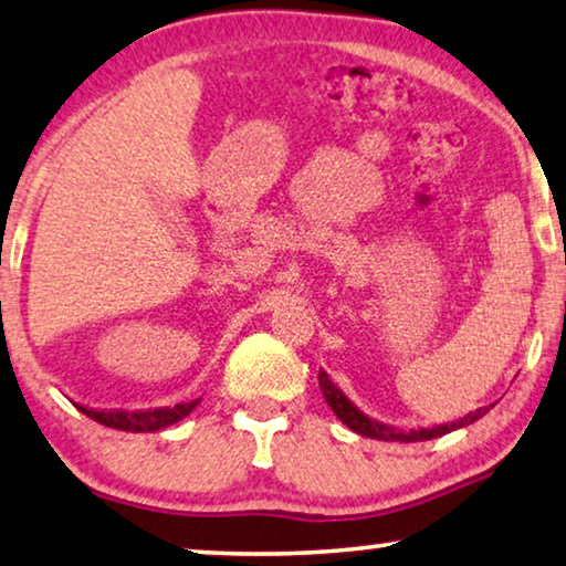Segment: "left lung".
Listing matches in <instances>:
<instances>
[{
	"instance_id": "1",
	"label": "left lung",
	"mask_w": 566,
	"mask_h": 566,
	"mask_svg": "<svg viewBox=\"0 0 566 566\" xmlns=\"http://www.w3.org/2000/svg\"><path fill=\"white\" fill-rule=\"evenodd\" d=\"M319 389H323V396L327 401V407H331L337 419L343 421V424H348L353 432L356 434H364L370 437V440H386V442H424V440H434V437H442V434H450L454 429H462L472 424V421H478L480 417H485L491 407H480L475 411H470L468 417H462L458 421H450V424H434V427H419V429H396L391 424H384V421L378 419H370L368 415H364L356 403H353L348 396H345L337 386L333 384V378L325 374V370H319Z\"/></svg>"
}]
</instances>
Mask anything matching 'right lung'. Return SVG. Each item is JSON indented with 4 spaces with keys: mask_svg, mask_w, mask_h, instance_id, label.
<instances>
[{
    "mask_svg": "<svg viewBox=\"0 0 566 566\" xmlns=\"http://www.w3.org/2000/svg\"><path fill=\"white\" fill-rule=\"evenodd\" d=\"M198 401H185L175 403V407H159V409H145V411H94L86 407H78L83 415L91 417L98 424L122 429V432H159V429L177 424L185 419L192 409L198 407Z\"/></svg>",
    "mask_w": 566,
    "mask_h": 566,
    "instance_id": "1",
    "label": "right lung"
}]
</instances>
